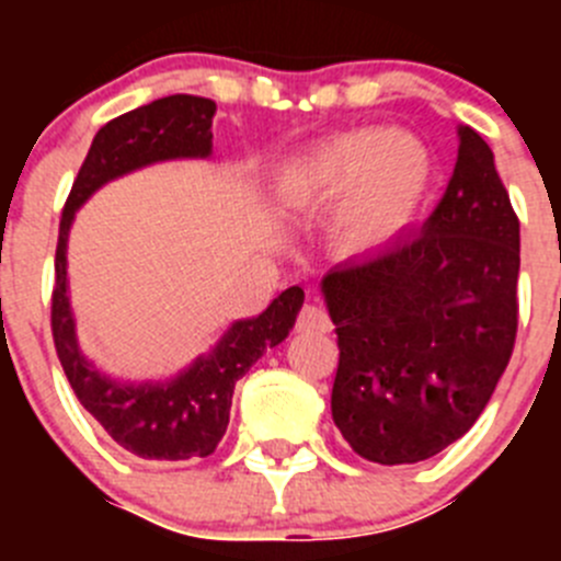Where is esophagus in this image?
Wrapping results in <instances>:
<instances>
[{
	"label": "esophagus",
	"instance_id": "esophagus-1",
	"mask_svg": "<svg viewBox=\"0 0 561 561\" xmlns=\"http://www.w3.org/2000/svg\"><path fill=\"white\" fill-rule=\"evenodd\" d=\"M331 323H329V314H325L320 306H311L306 304L304 309H300V314H297V331H329Z\"/></svg>",
	"mask_w": 561,
	"mask_h": 561
}]
</instances>
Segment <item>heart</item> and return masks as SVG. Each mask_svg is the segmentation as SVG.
I'll return each mask as SVG.
<instances>
[{
	"mask_svg": "<svg viewBox=\"0 0 561 561\" xmlns=\"http://www.w3.org/2000/svg\"><path fill=\"white\" fill-rule=\"evenodd\" d=\"M433 153L410 131L365 126L331 134L277 171L289 205L320 210L340 199L334 230L345 244L368 247L408 227L433 185Z\"/></svg>",
	"mask_w": 561,
	"mask_h": 561,
	"instance_id": "1",
	"label": "heart"
}]
</instances>
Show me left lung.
<instances>
[{"instance_id": "8db88e82", "label": "left lung", "mask_w": 561, "mask_h": 561, "mask_svg": "<svg viewBox=\"0 0 561 561\" xmlns=\"http://www.w3.org/2000/svg\"><path fill=\"white\" fill-rule=\"evenodd\" d=\"M421 232L334 266L323 297L336 325L331 415L381 466L419 463L472 430L517 336L519 219L474 128Z\"/></svg>"}]
</instances>
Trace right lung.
<instances>
[{"label":"right lung","instance_id":"add662e5","mask_svg":"<svg viewBox=\"0 0 561 561\" xmlns=\"http://www.w3.org/2000/svg\"><path fill=\"white\" fill-rule=\"evenodd\" d=\"M213 114L216 103L210 98L168 95L108 121L92 140L58 225L56 286L49 314L56 354L83 410L92 413L123 449L146 460L205 458L219 447L230 424L236 381L266 348H275L289 336L304 306V289L289 286L264 314L232 323L210 354L199 356L191 368L168 381H114L78 348L76 320L67 297V238L76 210L98 187L128 171L180 157H210Z\"/></svg>","mask_w":561,"mask_h":561}]
</instances>
